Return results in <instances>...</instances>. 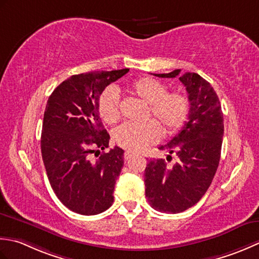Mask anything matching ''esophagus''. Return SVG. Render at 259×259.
Here are the masks:
<instances>
[{"instance_id": "34e87169", "label": "esophagus", "mask_w": 259, "mask_h": 259, "mask_svg": "<svg viewBox=\"0 0 259 259\" xmlns=\"http://www.w3.org/2000/svg\"><path fill=\"white\" fill-rule=\"evenodd\" d=\"M136 155V153H134V152H132V151H126L125 153H124V159L127 161V160H131L132 157H134Z\"/></svg>"}]
</instances>
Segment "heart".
Segmentation results:
<instances>
[{
  "label": "heart",
  "mask_w": 259,
  "mask_h": 259,
  "mask_svg": "<svg viewBox=\"0 0 259 259\" xmlns=\"http://www.w3.org/2000/svg\"><path fill=\"white\" fill-rule=\"evenodd\" d=\"M131 91L150 105L153 116L160 120L167 133L178 131L186 122L190 110L188 96L182 92H167V87L156 79L141 78L131 83ZM98 113L106 124H115L120 118L117 89L109 86L100 94ZM162 136V126L155 119L143 123H125L114 132V139L120 147L141 152L156 143Z\"/></svg>",
  "instance_id": "heart-1"
}]
</instances>
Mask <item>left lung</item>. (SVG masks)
Returning <instances> with one entry per match:
<instances>
[{
  "label": "left lung",
  "mask_w": 259,
  "mask_h": 259,
  "mask_svg": "<svg viewBox=\"0 0 259 259\" xmlns=\"http://www.w3.org/2000/svg\"><path fill=\"white\" fill-rule=\"evenodd\" d=\"M180 72L154 73L161 78L179 77L190 102L188 122L167 144L159 147L170 154L176 152L177 162L168 166L163 159L151 160L144 173L147 201L165 213L191 208L207 192L219 165L224 136V114L214 89L196 72L182 76Z\"/></svg>",
  "instance_id": "1"
}]
</instances>
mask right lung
<instances>
[{
    "instance_id": "add662e5",
    "label": "right lung",
    "mask_w": 259,
    "mask_h": 259,
    "mask_svg": "<svg viewBox=\"0 0 259 259\" xmlns=\"http://www.w3.org/2000/svg\"><path fill=\"white\" fill-rule=\"evenodd\" d=\"M130 69L73 75L58 86L47 102L41 154L51 188L73 212L98 214L114 202L116 179L124 151L109 146V134L98 113V99L110 82ZM98 157L93 159V155Z\"/></svg>"
}]
</instances>
